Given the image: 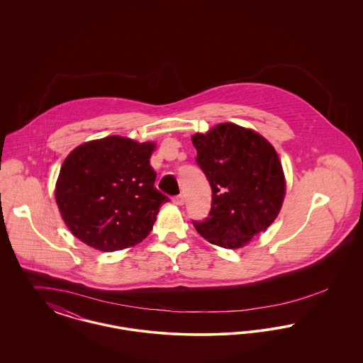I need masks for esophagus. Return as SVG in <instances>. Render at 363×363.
I'll use <instances>...</instances> for the list:
<instances>
[{
	"label": "esophagus",
	"instance_id": "obj_1",
	"mask_svg": "<svg viewBox=\"0 0 363 363\" xmlns=\"http://www.w3.org/2000/svg\"><path fill=\"white\" fill-rule=\"evenodd\" d=\"M173 203L175 206H184V203H185V200H184V196L182 194H178V196H175L173 199Z\"/></svg>",
	"mask_w": 363,
	"mask_h": 363
}]
</instances>
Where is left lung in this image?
Returning <instances> with one entry per match:
<instances>
[{
	"label": "left lung",
	"mask_w": 363,
	"mask_h": 363,
	"mask_svg": "<svg viewBox=\"0 0 363 363\" xmlns=\"http://www.w3.org/2000/svg\"><path fill=\"white\" fill-rule=\"evenodd\" d=\"M191 143L212 189L207 219L197 233L225 249H238L277 219L286 194L283 167L272 144L252 129L225 122Z\"/></svg>",
	"instance_id": "left-lung-1"
}]
</instances>
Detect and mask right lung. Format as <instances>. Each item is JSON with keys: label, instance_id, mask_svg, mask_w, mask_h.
Segmentation results:
<instances>
[{"label": "right lung", "instance_id": "add662e5", "mask_svg": "<svg viewBox=\"0 0 363 363\" xmlns=\"http://www.w3.org/2000/svg\"><path fill=\"white\" fill-rule=\"evenodd\" d=\"M152 143L121 136L92 140L64 160L55 201L70 233L101 252L143 241L170 199L154 186Z\"/></svg>", "mask_w": 363, "mask_h": 363}]
</instances>
